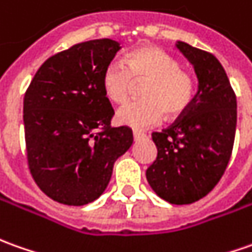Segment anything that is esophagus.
<instances>
[{
  "mask_svg": "<svg viewBox=\"0 0 252 252\" xmlns=\"http://www.w3.org/2000/svg\"><path fill=\"white\" fill-rule=\"evenodd\" d=\"M132 136H133V139L136 140V139H139V138H143V136H145V133L140 132V131H132Z\"/></svg>",
  "mask_w": 252,
  "mask_h": 252,
  "instance_id": "obj_1",
  "label": "esophagus"
}]
</instances>
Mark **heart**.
I'll list each match as a JSON object with an SVG mask.
<instances>
[{
  "instance_id": "obj_1",
  "label": "heart",
  "mask_w": 252,
  "mask_h": 252,
  "mask_svg": "<svg viewBox=\"0 0 252 252\" xmlns=\"http://www.w3.org/2000/svg\"><path fill=\"white\" fill-rule=\"evenodd\" d=\"M142 100H133L117 110L120 124L146 128L184 117L194 100L193 77L181 68L174 56L153 45H142L126 55L124 63L112 61L102 74V90L113 103H124L135 84H142Z\"/></svg>"
}]
</instances>
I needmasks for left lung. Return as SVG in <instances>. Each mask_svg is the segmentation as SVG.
I'll use <instances>...</instances> for the list:
<instances>
[{"label": "left lung", "mask_w": 252, "mask_h": 252, "mask_svg": "<svg viewBox=\"0 0 252 252\" xmlns=\"http://www.w3.org/2000/svg\"><path fill=\"white\" fill-rule=\"evenodd\" d=\"M194 66L198 91L184 117L153 132L157 157L146 169L152 189L172 204L205 197L225 174L233 150L237 103L225 68L210 52L178 42Z\"/></svg>", "instance_id": "obj_1"}]
</instances>
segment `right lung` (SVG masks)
<instances>
[{
	"mask_svg": "<svg viewBox=\"0 0 252 252\" xmlns=\"http://www.w3.org/2000/svg\"><path fill=\"white\" fill-rule=\"evenodd\" d=\"M120 44L103 38L80 42L48 58L25 94L26 157L32 179L58 203L96 200L113 165L132 145V131L112 126V104L102 74Z\"/></svg>",
	"mask_w": 252,
	"mask_h": 252,
	"instance_id": "add662e5",
	"label": "right lung"
}]
</instances>
